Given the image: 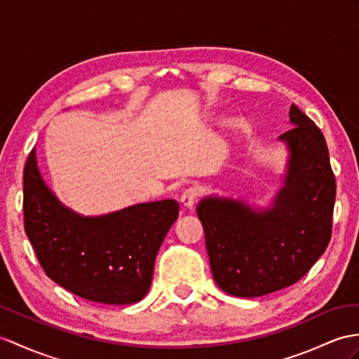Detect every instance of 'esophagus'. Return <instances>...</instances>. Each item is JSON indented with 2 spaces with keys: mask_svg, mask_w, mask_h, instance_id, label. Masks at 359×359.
Masks as SVG:
<instances>
[{
  "mask_svg": "<svg viewBox=\"0 0 359 359\" xmlns=\"http://www.w3.org/2000/svg\"><path fill=\"white\" fill-rule=\"evenodd\" d=\"M199 196V190L196 187H189L181 195V204L184 205L186 208L194 207V204L196 203V199Z\"/></svg>",
  "mask_w": 359,
  "mask_h": 359,
  "instance_id": "esophagus-1",
  "label": "esophagus"
}]
</instances>
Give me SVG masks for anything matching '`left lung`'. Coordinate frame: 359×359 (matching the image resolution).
Returning a JSON list of instances; mask_svg holds the SVG:
<instances>
[{"label": "left lung", "mask_w": 359, "mask_h": 359, "mask_svg": "<svg viewBox=\"0 0 359 359\" xmlns=\"http://www.w3.org/2000/svg\"><path fill=\"white\" fill-rule=\"evenodd\" d=\"M290 120L292 128L280 135L291 149L290 173L271 212L256 215L216 198L196 208L215 282L234 297L252 299L297 283L329 245L337 184L326 140L294 103Z\"/></svg>", "instance_id": "left-lung-1"}]
</instances>
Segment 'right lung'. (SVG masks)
Returning a JSON list of instances; mask_svg holds the SVG:
<instances>
[{
	"mask_svg": "<svg viewBox=\"0 0 359 359\" xmlns=\"http://www.w3.org/2000/svg\"><path fill=\"white\" fill-rule=\"evenodd\" d=\"M24 230L46 274L67 291L103 304H130L151 287L164 236L177 221L173 199L82 217L43 184L34 151L24 168Z\"/></svg>",
	"mask_w": 359,
	"mask_h": 359,
	"instance_id": "right-lung-1",
	"label": "right lung"
}]
</instances>
